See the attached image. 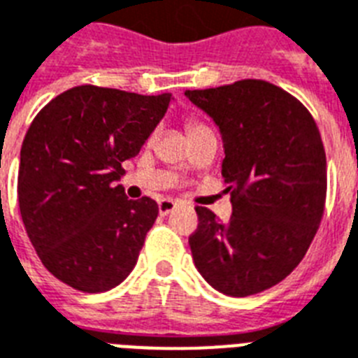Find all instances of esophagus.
I'll return each mask as SVG.
<instances>
[{
  "instance_id": "1",
  "label": "esophagus",
  "mask_w": 358,
  "mask_h": 358,
  "mask_svg": "<svg viewBox=\"0 0 358 358\" xmlns=\"http://www.w3.org/2000/svg\"><path fill=\"white\" fill-rule=\"evenodd\" d=\"M176 207H177V203L173 201V199H170V197H164V199H161V201H159V213H161L162 216L170 214Z\"/></svg>"
}]
</instances>
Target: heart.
Returning a JSON list of instances; mask_svg holds the SVG:
<instances>
[{
  "label": "heart",
  "mask_w": 358,
  "mask_h": 358,
  "mask_svg": "<svg viewBox=\"0 0 358 358\" xmlns=\"http://www.w3.org/2000/svg\"><path fill=\"white\" fill-rule=\"evenodd\" d=\"M187 129H188V134H190V138H194V136H197V134H203V133H207V131H210L207 125L203 124V122L194 118L187 120Z\"/></svg>",
  "instance_id": "1"
}]
</instances>
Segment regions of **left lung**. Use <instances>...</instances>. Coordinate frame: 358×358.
Returning <instances> with one entry per match:
<instances>
[{
  "instance_id": "obj_1",
  "label": "left lung",
  "mask_w": 358,
  "mask_h": 358,
  "mask_svg": "<svg viewBox=\"0 0 358 358\" xmlns=\"http://www.w3.org/2000/svg\"><path fill=\"white\" fill-rule=\"evenodd\" d=\"M187 96L222 131L233 203L229 222L196 207L199 224L188 238L196 268L225 296L264 292L301 262L324 218L327 161L318 125L299 99L262 79Z\"/></svg>"
}]
</instances>
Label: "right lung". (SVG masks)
<instances>
[{
  "instance_id": "add662e5",
  "label": "right lung",
  "mask_w": 358,
  "mask_h": 358,
  "mask_svg": "<svg viewBox=\"0 0 358 358\" xmlns=\"http://www.w3.org/2000/svg\"><path fill=\"white\" fill-rule=\"evenodd\" d=\"M168 103V94L81 85L34 116L20 153L18 207L40 262L68 287L99 294L133 271L159 205L129 199L116 181Z\"/></svg>"
}]
</instances>
